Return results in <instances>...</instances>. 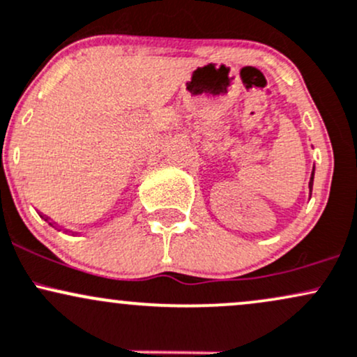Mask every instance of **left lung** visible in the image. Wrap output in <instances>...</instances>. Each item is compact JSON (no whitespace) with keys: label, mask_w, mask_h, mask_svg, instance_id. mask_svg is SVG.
Returning <instances> with one entry per match:
<instances>
[{"label":"left lung","mask_w":357,"mask_h":357,"mask_svg":"<svg viewBox=\"0 0 357 357\" xmlns=\"http://www.w3.org/2000/svg\"><path fill=\"white\" fill-rule=\"evenodd\" d=\"M312 185H314V172H312V175H310V183H308V187H310V194H312Z\"/></svg>","instance_id":"left-lung-1"}]
</instances>
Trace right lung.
<instances>
[{
  "instance_id": "add662e5",
  "label": "right lung",
  "mask_w": 357,
  "mask_h": 357,
  "mask_svg": "<svg viewBox=\"0 0 357 357\" xmlns=\"http://www.w3.org/2000/svg\"><path fill=\"white\" fill-rule=\"evenodd\" d=\"M47 219H49V218H47Z\"/></svg>"
}]
</instances>
